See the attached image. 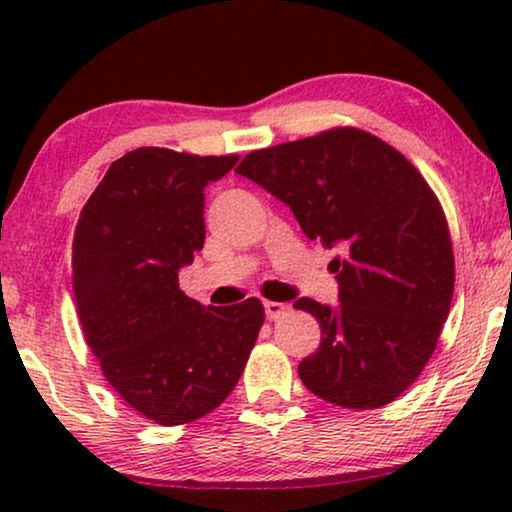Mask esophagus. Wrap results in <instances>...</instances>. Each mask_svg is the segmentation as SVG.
Instances as JSON below:
<instances>
[{
  "instance_id": "esophagus-1",
  "label": "esophagus",
  "mask_w": 512,
  "mask_h": 512,
  "mask_svg": "<svg viewBox=\"0 0 512 512\" xmlns=\"http://www.w3.org/2000/svg\"><path fill=\"white\" fill-rule=\"evenodd\" d=\"M263 307H265V317L268 319H279L286 312V305L275 303V300H265Z\"/></svg>"
}]
</instances>
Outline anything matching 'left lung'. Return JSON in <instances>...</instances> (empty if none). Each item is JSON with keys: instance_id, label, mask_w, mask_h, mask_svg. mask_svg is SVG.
I'll list each match as a JSON object with an SVG mask.
<instances>
[{"instance_id": "8db88e82", "label": "left lung", "mask_w": 512, "mask_h": 512, "mask_svg": "<svg viewBox=\"0 0 512 512\" xmlns=\"http://www.w3.org/2000/svg\"><path fill=\"white\" fill-rule=\"evenodd\" d=\"M291 209L303 233L340 249L338 305L298 298L319 349L298 375L342 408H382L422 373L450 314L454 256L438 198L396 149L363 130L254 151L235 170Z\"/></svg>"}]
</instances>
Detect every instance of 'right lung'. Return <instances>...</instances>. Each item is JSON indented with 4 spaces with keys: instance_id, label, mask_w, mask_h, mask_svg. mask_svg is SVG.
Returning <instances> with one entry per match:
<instances>
[{
    "instance_id": "add662e5",
    "label": "right lung",
    "mask_w": 512,
    "mask_h": 512,
    "mask_svg": "<svg viewBox=\"0 0 512 512\" xmlns=\"http://www.w3.org/2000/svg\"><path fill=\"white\" fill-rule=\"evenodd\" d=\"M237 160L135 149L111 163L76 223L83 335L118 396L156 424L219 408L263 326L258 298L202 307L179 289V270L205 244V188Z\"/></svg>"
}]
</instances>
